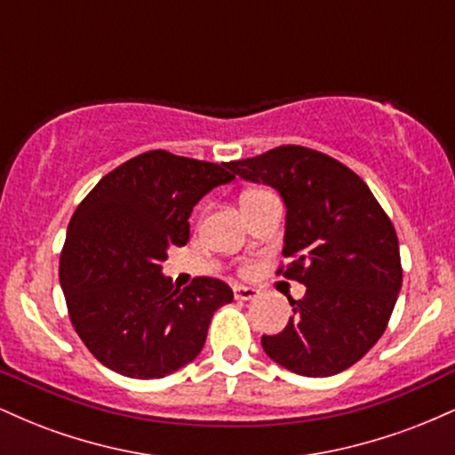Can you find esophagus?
<instances>
[{"instance_id":"obj_1","label":"esophagus","mask_w":455,"mask_h":455,"mask_svg":"<svg viewBox=\"0 0 455 455\" xmlns=\"http://www.w3.org/2000/svg\"><path fill=\"white\" fill-rule=\"evenodd\" d=\"M233 293L237 299L242 301H248V299H254V297L259 295V289H254V286H243V284H237L233 289Z\"/></svg>"}]
</instances>
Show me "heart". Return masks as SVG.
<instances>
[{
	"label": "heart",
	"mask_w": 455,
	"mask_h": 455,
	"mask_svg": "<svg viewBox=\"0 0 455 455\" xmlns=\"http://www.w3.org/2000/svg\"><path fill=\"white\" fill-rule=\"evenodd\" d=\"M254 192H260V190H252V192H248V195H254ZM242 271L243 274H250V271H252V265H243Z\"/></svg>",
	"instance_id": "obj_1"
}]
</instances>
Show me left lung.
<instances>
[{
  "label": "left lung",
  "instance_id": "obj_1",
  "mask_svg": "<svg viewBox=\"0 0 455 455\" xmlns=\"http://www.w3.org/2000/svg\"><path fill=\"white\" fill-rule=\"evenodd\" d=\"M233 175L280 192L286 205L278 274L306 286L293 316L263 351L301 377H331L387 329L402 286L398 235L357 173L321 151L282 145L228 162Z\"/></svg>",
  "mask_w": 455,
  "mask_h": 455
}]
</instances>
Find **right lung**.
<instances>
[{"instance_id": "right-lung-1", "label": "right lung", "mask_w": 455, "mask_h": 455, "mask_svg": "<svg viewBox=\"0 0 455 455\" xmlns=\"http://www.w3.org/2000/svg\"><path fill=\"white\" fill-rule=\"evenodd\" d=\"M233 180L228 162L154 149L104 175L76 207L60 282L78 338L113 372L162 379L201 353L213 312L233 301L231 286L198 275L175 289L162 260L188 243L192 207Z\"/></svg>"}]
</instances>
